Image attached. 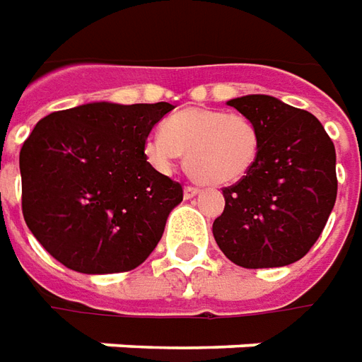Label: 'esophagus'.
Wrapping results in <instances>:
<instances>
[{"label":"esophagus","instance_id":"1","mask_svg":"<svg viewBox=\"0 0 362 362\" xmlns=\"http://www.w3.org/2000/svg\"><path fill=\"white\" fill-rule=\"evenodd\" d=\"M199 194V189L197 187H192V185H187L185 187V199H192V197H197Z\"/></svg>","mask_w":362,"mask_h":362}]
</instances>
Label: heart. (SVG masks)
I'll list each match as a JSON object with an SVG mask.
<instances>
[{
    "mask_svg": "<svg viewBox=\"0 0 362 362\" xmlns=\"http://www.w3.org/2000/svg\"><path fill=\"white\" fill-rule=\"evenodd\" d=\"M181 152L194 177L212 187L241 181L258 160L260 131L249 117L212 107H187L165 121L160 134L144 141L156 170L170 171Z\"/></svg>",
    "mask_w": 362,
    "mask_h": 362,
    "instance_id": "1",
    "label": "heart"
}]
</instances>
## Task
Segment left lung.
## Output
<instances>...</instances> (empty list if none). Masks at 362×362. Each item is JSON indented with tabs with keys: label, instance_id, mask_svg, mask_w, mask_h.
Wrapping results in <instances>:
<instances>
[{
	"label": "left lung",
	"instance_id": "left-lung-1",
	"mask_svg": "<svg viewBox=\"0 0 362 362\" xmlns=\"http://www.w3.org/2000/svg\"><path fill=\"white\" fill-rule=\"evenodd\" d=\"M258 125L255 168L223 189L226 208L212 233L221 252L243 268H278L307 255L336 204V148L313 113L266 94L233 98Z\"/></svg>",
	"mask_w": 362,
	"mask_h": 362
}]
</instances>
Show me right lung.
I'll return each instance as SVG.
<instances>
[{
  "mask_svg": "<svg viewBox=\"0 0 362 362\" xmlns=\"http://www.w3.org/2000/svg\"><path fill=\"white\" fill-rule=\"evenodd\" d=\"M171 110L92 102L36 123L18 156L23 216L55 260L81 274H115L150 257L183 200L181 185L144 154L152 127Z\"/></svg>",
  "mask_w": 362,
  "mask_h": 362,
  "instance_id": "right-lung-1",
  "label": "right lung"
}]
</instances>
